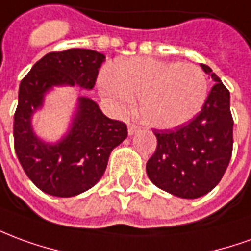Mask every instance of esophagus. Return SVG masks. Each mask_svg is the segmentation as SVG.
Listing matches in <instances>:
<instances>
[{"label": "esophagus", "mask_w": 251, "mask_h": 251, "mask_svg": "<svg viewBox=\"0 0 251 251\" xmlns=\"http://www.w3.org/2000/svg\"><path fill=\"white\" fill-rule=\"evenodd\" d=\"M137 130H138V126L136 125V124H129V125H127V131H129V134H130V136H133V134H134Z\"/></svg>", "instance_id": "obj_1"}]
</instances>
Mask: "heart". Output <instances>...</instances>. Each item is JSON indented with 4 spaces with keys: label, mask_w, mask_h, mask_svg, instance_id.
Wrapping results in <instances>:
<instances>
[{
    "label": "heart",
    "mask_w": 251,
    "mask_h": 251,
    "mask_svg": "<svg viewBox=\"0 0 251 251\" xmlns=\"http://www.w3.org/2000/svg\"><path fill=\"white\" fill-rule=\"evenodd\" d=\"M99 87L121 104L138 96L143 120L157 129L187 124L208 98V78L200 66L148 57L118 61L101 75Z\"/></svg>",
    "instance_id": "obj_1"
}]
</instances>
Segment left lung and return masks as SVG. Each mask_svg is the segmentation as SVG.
<instances>
[{
    "label": "left lung",
    "instance_id": "8db88e82",
    "mask_svg": "<svg viewBox=\"0 0 251 251\" xmlns=\"http://www.w3.org/2000/svg\"><path fill=\"white\" fill-rule=\"evenodd\" d=\"M215 85L204 107L186 125L153 130L157 147L147 162L151 182L180 199H199L223 178L232 155L229 91L206 65Z\"/></svg>",
    "mask_w": 251,
    "mask_h": 251
}]
</instances>
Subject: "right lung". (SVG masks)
Wrapping results in <instances>:
<instances>
[{"label":"right lung","mask_w":251,"mask_h":251,"mask_svg":"<svg viewBox=\"0 0 251 251\" xmlns=\"http://www.w3.org/2000/svg\"><path fill=\"white\" fill-rule=\"evenodd\" d=\"M104 59V54L87 49L49 52L20 83L13 122L16 155L35 186L50 196L73 197L95 186L111 151L127 137L126 124L107 118L89 98H78L71 129L58 143L40 140L32 129V115L52 87L92 89Z\"/></svg>","instance_id":"add662e5"}]
</instances>
